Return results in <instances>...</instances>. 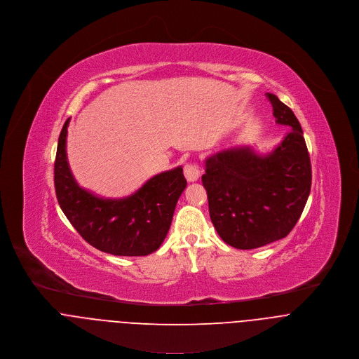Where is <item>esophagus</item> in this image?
Returning <instances> with one entry per match:
<instances>
[{"label":"esophagus","mask_w":359,"mask_h":359,"mask_svg":"<svg viewBox=\"0 0 359 359\" xmlns=\"http://www.w3.org/2000/svg\"><path fill=\"white\" fill-rule=\"evenodd\" d=\"M200 175H201V169L197 163H186L184 165V176H186L187 182L198 180Z\"/></svg>","instance_id":"esophagus-1"}]
</instances>
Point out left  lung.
Returning <instances> with one entry per match:
<instances>
[{"label":"left lung","instance_id":"obj_1","mask_svg":"<svg viewBox=\"0 0 359 359\" xmlns=\"http://www.w3.org/2000/svg\"><path fill=\"white\" fill-rule=\"evenodd\" d=\"M266 97L276 123L290 126L283 142L264 155L247 145L222 149L205 159L201 177L217 234L238 250L286 237L311 191V159L301 125L275 94Z\"/></svg>","mask_w":359,"mask_h":359}]
</instances>
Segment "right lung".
Here are the masks:
<instances>
[{"instance_id": "add662e5", "label": "right lung", "mask_w": 359, "mask_h": 359, "mask_svg": "<svg viewBox=\"0 0 359 359\" xmlns=\"http://www.w3.org/2000/svg\"><path fill=\"white\" fill-rule=\"evenodd\" d=\"M65 122L54 163V184L58 204L79 234L102 252L119 257H144L163 243L179 197L187 186L183 168L155 175L135 194L100 198L81 189L67 158Z\"/></svg>"}]
</instances>
